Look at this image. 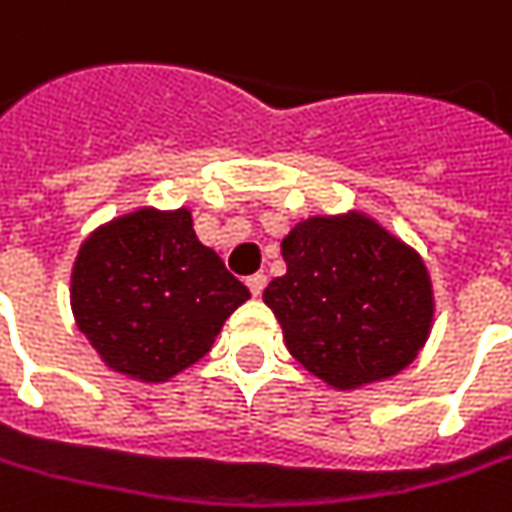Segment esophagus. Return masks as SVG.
I'll list each match as a JSON object with an SVG mask.
<instances>
[{
  "label": "esophagus",
  "instance_id": "1",
  "mask_svg": "<svg viewBox=\"0 0 512 512\" xmlns=\"http://www.w3.org/2000/svg\"><path fill=\"white\" fill-rule=\"evenodd\" d=\"M246 286H249V291H252V297H260L263 289H266V274L257 272L252 274V277H246Z\"/></svg>",
  "mask_w": 512,
  "mask_h": 512
}]
</instances>
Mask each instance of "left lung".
<instances>
[{"instance_id": "8db88e82", "label": "left lung", "mask_w": 512, "mask_h": 512, "mask_svg": "<svg viewBox=\"0 0 512 512\" xmlns=\"http://www.w3.org/2000/svg\"><path fill=\"white\" fill-rule=\"evenodd\" d=\"M280 249L286 274L263 303L306 371L354 391L416 360L433 323L431 274L416 249L365 212L306 218Z\"/></svg>"}]
</instances>
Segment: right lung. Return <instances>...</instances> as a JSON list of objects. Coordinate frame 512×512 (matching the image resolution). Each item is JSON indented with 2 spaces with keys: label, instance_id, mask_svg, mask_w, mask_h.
<instances>
[{
  "label": "right lung",
  "instance_id": "right-lung-1",
  "mask_svg": "<svg viewBox=\"0 0 512 512\" xmlns=\"http://www.w3.org/2000/svg\"><path fill=\"white\" fill-rule=\"evenodd\" d=\"M246 300L184 206H141L98 226L70 274L79 331L107 368L141 382H167L201 360Z\"/></svg>",
  "mask_w": 512,
  "mask_h": 512
}]
</instances>
